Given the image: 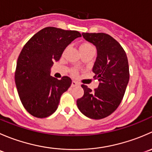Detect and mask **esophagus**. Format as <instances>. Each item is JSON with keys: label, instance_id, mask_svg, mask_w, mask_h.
I'll use <instances>...</instances> for the list:
<instances>
[{"label": "esophagus", "instance_id": "esophagus-1", "mask_svg": "<svg viewBox=\"0 0 152 152\" xmlns=\"http://www.w3.org/2000/svg\"><path fill=\"white\" fill-rule=\"evenodd\" d=\"M71 86L72 87H76V86H79V84L78 83V82H75V81H73V82H72V84H71Z\"/></svg>", "mask_w": 152, "mask_h": 152}]
</instances>
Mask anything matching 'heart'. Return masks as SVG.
<instances>
[{"label":"heart","mask_w":152,"mask_h":152,"mask_svg":"<svg viewBox=\"0 0 152 152\" xmlns=\"http://www.w3.org/2000/svg\"><path fill=\"white\" fill-rule=\"evenodd\" d=\"M93 48L92 46L91 45H90V43H88V42H84V43H82V45L79 46V50H81V49H86V48ZM73 73H74V74H76V72L75 71V70H73Z\"/></svg>","instance_id":"1"}]
</instances>
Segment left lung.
Returning <instances> with one entry per match:
<instances>
[{
    "label": "left lung",
    "mask_w": 152,
    "mask_h": 152,
    "mask_svg": "<svg viewBox=\"0 0 152 152\" xmlns=\"http://www.w3.org/2000/svg\"><path fill=\"white\" fill-rule=\"evenodd\" d=\"M82 34L97 50L93 72L94 77L99 79V85L94 91L82 85L84 96L78 99L76 104L82 114L99 120L111 115L123 99L129 80L128 59L121 45L109 34Z\"/></svg>",
    "instance_id": "obj_1"
}]
</instances>
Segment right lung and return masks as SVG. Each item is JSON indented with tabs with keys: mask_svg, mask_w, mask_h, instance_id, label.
<instances>
[{
	"mask_svg": "<svg viewBox=\"0 0 152 152\" xmlns=\"http://www.w3.org/2000/svg\"><path fill=\"white\" fill-rule=\"evenodd\" d=\"M81 37L77 31L46 27L23 48L17 62L15 85L23 105L31 115L43 118L57 110L61 96L72 80L68 76L60 80L53 77L50 69L67 45Z\"/></svg>",
	"mask_w": 152,
	"mask_h": 152,
	"instance_id": "1",
	"label": "right lung"
}]
</instances>
